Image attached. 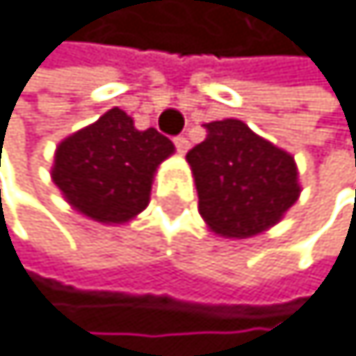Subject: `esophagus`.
I'll list each match as a JSON object with an SVG mask.
<instances>
[{
  "mask_svg": "<svg viewBox=\"0 0 356 356\" xmlns=\"http://www.w3.org/2000/svg\"><path fill=\"white\" fill-rule=\"evenodd\" d=\"M175 146H177V150H179V154H186L188 148H191V141H188V137H177Z\"/></svg>",
  "mask_w": 356,
  "mask_h": 356,
  "instance_id": "1",
  "label": "esophagus"
}]
</instances>
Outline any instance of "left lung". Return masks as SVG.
Wrapping results in <instances>:
<instances>
[{
  "mask_svg": "<svg viewBox=\"0 0 356 356\" xmlns=\"http://www.w3.org/2000/svg\"><path fill=\"white\" fill-rule=\"evenodd\" d=\"M208 137L186 154L199 215L210 232L248 239L284 219L301 195L295 157L241 119L206 124Z\"/></svg>",
  "mask_w": 356,
  "mask_h": 356,
  "instance_id": "obj_1",
  "label": "left lung"
}]
</instances>
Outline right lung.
<instances>
[{"instance_id":"obj_1","label":"right lung","mask_w":356,"mask_h":356,"mask_svg":"<svg viewBox=\"0 0 356 356\" xmlns=\"http://www.w3.org/2000/svg\"><path fill=\"white\" fill-rule=\"evenodd\" d=\"M172 152L168 137L154 128L137 130L133 117L111 108L59 141L50 177L72 210L119 226L146 210L154 172Z\"/></svg>"}]
</instances>
